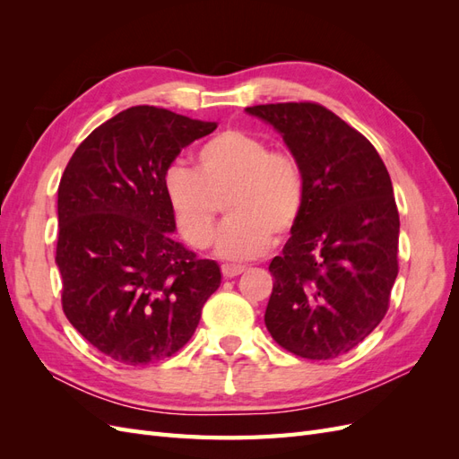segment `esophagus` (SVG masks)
Listing matches in <instances>:
<instances>
[{
	"instance_id": "1",
	"label": "esophagus",
	"mask_w": 459,
	"mask_h": 459,
	"mask_svg": "<svg viewBox=\"0 0 459 459\" xmlns=\"http://www.w3.org/2000/svg\"><path fill=\"white\" fill-rule=\"evenodd\" d=\"M245 272V266H230V264H226V266H221V273H224L226 280H231V277H238Z\"/></svg>"
}]
</instances>
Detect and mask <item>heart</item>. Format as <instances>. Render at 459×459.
Returning <instances> with one entry per match:
<instances>
[{
	"label": "heart",
	"instance_id": "1",
	"mask_svg": "<svg viewBox=\"0 0 459 459\" xmlns=\"http://www.w3.org/2000/svg\"><path fill=\"white\" fill-rule=\"evenodd\" d=\"M162 187L179 235L193 248L212 243L220 203L226 224L216 253L226 260H251L268 251L277 235L293 231L307 203L300 162L241 130H226L195 152V172L174 164Z\"/></svg>",
	"mask_w": 459,
	"mask_h": 459
}]
</instances>
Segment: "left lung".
Wrapping results in <instances>:
<instances>
[{
	"label": "left lung",
	"mask_w": 459,
	"mask_h": 459,
	"mask_svg": "<svg viewBox=\"0 0 459 459\" xmlns=\"http://www.w3.org/2000/svg\"><path fill=\"white\" fill-rule=\"evenodd\" d=\"M283 137L307 203L283 255L264 324L285 351L342 356L381 324L398 275L400 218L391 176L366 137L316 103L247 107Z\"/></svg>",
	"instance_id": "8db88e82"
}]
</instances>
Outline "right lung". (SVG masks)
<instances>
[{"label": "right lung", "instance_id": "add662e5", "mask_svg": "<svg viewBox=\"0 0 459 459\" xmlns=\"http://www.w3.org/2000/svg\"><path fill=\"white\" fill-rule=\"evenodd\" d=\"M216 122L137 105L95 128L57 193L63 310L97 351L128 366L170 358L220 287L214 260L174 241L162 178Z\"/></svg>", "mask_w": 459, "mask_h": 459}]
</instances>
